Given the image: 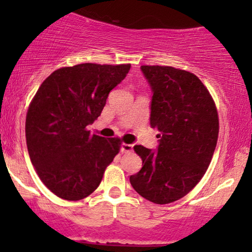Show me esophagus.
<instances>
[{
    "mask_svg": "<svg viewBox=\"0 0 252 252\" xmlns=\"http://www.w3.org/2000/svg\"><path fill=\"white\" fill-rule=\"evenodd\" d=\"M132 149H134V146H132V144L122 143V152L123 153H131Z\"/></svg>",
    "mask_w": 252,
    "mask_h": 252,
    "instance_id": "esophagus-1",
    "label": "esophagus"
}]
</instances>
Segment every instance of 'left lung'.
Here are the masks:
<instances>
[{
	"instance_id": "left-lung-1",
	"label": "left lung",
	"mask_w": 252,
	"mask_h": 252,
	"mask_svg": "<svg viewBox=\"0 0 252 252\" xmlns=\"http://www.w3.org/2000/svg\"><path fill=\"white\" fill-rule=\"evenodd\" d=\"M153 97L150 126L160 131L156 150L135 146L142 168L130 176L141 196L169 204L201 180L215 153L218 112L209 90L195 74L170 66H141Z\"/></svg>"
}]
</instances>
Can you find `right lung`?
<instances>
[{
  "label": "right lung",
  "mask_w": 252,
  "mask_h": 252,
  "mask_svg": "<svg viewBox=\"0 0 252 252\" xmlns=\"http://www.w3.org/2000/svg\"><path fill=\"white\" fill-rule=\"evenodd\" d=\"M130 63H79L46 78L26 117L32 164L51 192L65 200L86 198L121 148L117 137L92 135L110 91L126 78Z\"/></svg>",
  "instance_id": "right-lung-1"
}]
</instances>
